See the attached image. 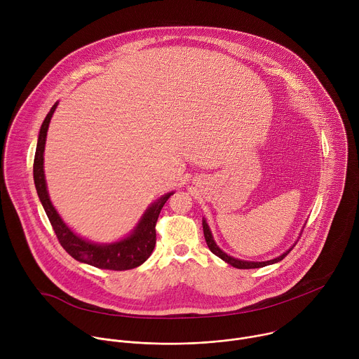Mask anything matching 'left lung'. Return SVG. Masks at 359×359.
I'll use <instances>...</instances> for the list:
<instances>
[{
    "mask_svg": "<svg viewBox=\"0 0 359 359\" xmlns=\"http://www.w3.org/2000/svg\"><path fill=\"white\" fill-rule=\"evenodd\" d=\"M203 233H204V238H206V243H208L210 251H212L213 254H216L217 257H220L222 260H224L226 263H229L230 266H233V267H236V269L248 270V269H260V267H264V266H269V264H274V263L281 262L284 257H287V254L292 250V248H290V250L285 251L283 255H280V257H277V259H274V260H270V262H262V263L241 262V260H236V259L230 257V255H227L224 251H222V250L216 245V243H215V240H213V237H212V233H210V229H209L206 220H203Z\"/></svg>",
    "mask_w": 359,
    "mask_h": 359,
    "instance_id": "8db88e82",
    "label": "left lung"
}]
</instances>
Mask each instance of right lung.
<instances>
[{
    "label": "right lung",
    "mask_w": 359,
    "mask_h": 359,
    "mask_svg": "<svg viewBox=\"0 0 359 359\" xmlns=\"http://www.w3.org/2000/svg\"><path fill=\"white\" fill-rule=\"evenodd\" d=\"M57 105L58 104H55L53 108H50L39 130L35 158H34V183H35L38 197L43 206V210L50 224H53V229L57 234L60 244L75 260L90 264L97 269L123 271V270H130L143 264L149 259L153 248H155L156 223H158L163 204L168 201L172 193L165 194L156 203H153L147 209V212L143 215L135 231L129 237L123 238L122 241L107 244V245H97L75 236L61 220L60 215L53 206V203H50L48 197L45 175H43L45 139H46V132H48L50 118H53Z\"/></svg>",
    "instance_id": "add662e5"
}]
</instances>
